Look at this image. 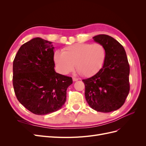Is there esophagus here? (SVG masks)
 <instances>
[{
  "mask_svg": "<svg viewBox=\"0 0 146 146\" xmlns=\"http://www.w3.org/2000/svg\"><path fill=\"white\" fill-rule=\"evenodd\" d=\"M72 80H73L74 82H76V81L78 80V78H77L76 77H72Z\"/></svg>",
  "mask_w": 146,
  "mask_h": 146,
  "instance_id": "1",
  "label": "esophagus"
}]
</instances>
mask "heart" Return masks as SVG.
Wrapping results in <instances>:
<instances>
[{
	"label": "heart",
	"instance_id": "heart-1",
	"mask_svg": "<svg viewBox=\"0 0 146 146\" xmlns=\"http://www.w3.org/2000/svg\"><path fill=\"white\" fill-rule=\"evenodd\" d=\"M54 61L58 72L67 74L75 65L81 76L89 77L98 73L102 68L106 58L105 47L99 43H78L69 46L63 52L56 51Z\"/></svg>",
	"mask_w": 146,
	"mask_h": 146
}]
</instances>
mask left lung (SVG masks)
<instances>
[{"mask_svg": "<svg viewBox=\"0 0 146 146\" xmlns=\"http://www.w3.org/2000/svg\"><path fill=\"white\" fill-rule=\"evenodd\" d=\"M92 38L105 47L106 58L98 73L82 80L85 98L91 108L109 113L120 108L129 93L130 66L124 48L115 39L107 35Z\"/></svg>", "mask_w": 146, "mask_h": 146, "instance_id": "left-lung-1", "label": "left lung"}]
</instances>
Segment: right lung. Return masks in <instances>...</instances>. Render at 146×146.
I'll return each mask as SVG.
<instances>
[{
    "instance_id": "right-lung-1",
    "label": "right lung",
    "mask_w": 146,
    "mask_h": 146,
    "mask_svg": "<svg viewBox=\"0 0 146 146\" xmlns=\"http://www.w3.org/2000/svg\"><path fill=\"white\" fill-rule=\"evenodd\" d=\"M52 42L35 38L22 45L13 61V84L17 100L38 115L62 108L71 77L56 73Z\"/></svg>"
}]
</instances>
